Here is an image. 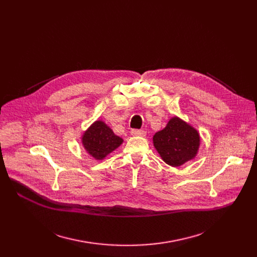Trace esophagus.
<instances>
[{
  "label": "esophagus",
  "mask_w": 257,
  "mask_h": 257,
  "mask_svg": "<svg viewBox=\"0 0 257 257\" xmlns=\"http://www.w3.org/2000/svg\"><path fill=\"white\" fill-rule=\"evenodd\" d=\"M131 134L134 137H146V132L144 130H138V129H133L131 131Z\"/></svg>",
  "instance_id": "esophagus-1"
}]
</instances>
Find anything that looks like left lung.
<instances>
[{"instance_id": "8db88e82", "label": "left lung", "mask_w": 257, "mask_h": 257, "mask_svg": "<svg viewBox=\"0 0 257 257\" xmlns=\"http://www.w3.org/2000/svg\"><path fill=\"white\" fill-rule=\"evenodd\" d=\"M200 143L198 130L177 115L171 117L167 126L153 137L154 148L161 159L174 168L194 159Z\"/></svg>"}]
</instances>
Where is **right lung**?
<instances>
[{"instance_id": "1", "label": "right lung", "mask_w": 257, "mask_h": 257, "mask_svg": "<svg viewBox=\"0 0 257 257\" xmlns=\"http://www.w3.org/2000/svg\"><path fill=\"white\" fill-rule=\"evenodd\" d=\"M123 142L124 140L115 136L112 129L102 119L94 120L81 137L84 150L96 160H103Z\"/></svg>"}]
</instances>
